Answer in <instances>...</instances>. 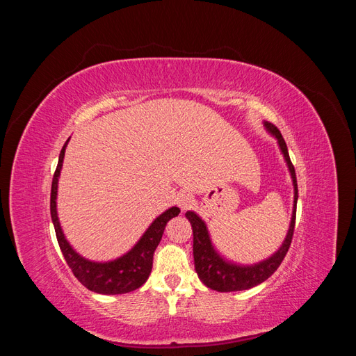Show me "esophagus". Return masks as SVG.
<instances>
[{"instance_id": "obj_1", "label": "esophagus", "mask_w": 356, "mask_h": 356, "mask_svg": "<svg viewBox=\"0 0 356 356\" xmlns=\"http://www.w3.org/2000/svg\"><path fill=\"white\" fill-rule=\"evenodd\" d=\"M175 202L182 211H187L193 204V202H195V197H193V195L188 191H179L175 197Z\"/></svg>"}]
</instances>
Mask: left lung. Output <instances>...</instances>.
<instances>
[{
    "label": "left lung",
    "mask_w": 356,
    "mask_h": 356,
    "mask_svg": "<svg viewBox=\"0 0 356 356\" xmlns=\"http://www.w3.org/2000/svg\"><path fill=\"white\" fill-rule=\"evenodd\" d=\"M264 126L268 132L276 136L294 184L293 218H291L289 230L286 233V238L282 246L279 248V251L268 258V260H264L255 266H236V264L227 263L217 254V251L213 250L209 234H208L207 224H204L195 212L191 211L186 212V217L190 221L191 229H193V257H195V267H196L197 276L208 288L220 291V293L242 291L264 282L266 279L270 277L277 270V267L281 266L289 250L291 241H293L294 227H296L297 199H298L296 169H294V165L291 163L285 139L282 138L281 132H279V129L270 122H264Z\"/></svg>",
    "instance_id": "8db88e82"
}]
</instances>
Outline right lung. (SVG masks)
<instances>
[{"mask_svg":"<svg viewBox=\"0 0 356 356\" xmlns=\"http://www.w3.org/2000/svg\"><path fill=\"white\" fill-rule=\"evenodd\" d=\"M68 141L63 144L59 161L51 181V193H50V213L51 221L55 225L56 238L60 251L65 257V261L72 270L74 276L93 293L98 294H124L131 291L143 286L148 279L153 268V255L157 245L161 241L166 224L170 218L177 217L179 213V208L174 207L168 209L157 217L153 224L149 225L148 230L139 242L129 251L126 255L117 258L110 263H93L86 260L75 252L70 243L67 242L65 236L62 233L60 224L58 220L56 212V195H58V179L62 169L63 156H65V148Z\"/></svg>","mask_w":356,"mask_h":356,"instance_id":"add662e5","label":"right lung"}]
</instances>
